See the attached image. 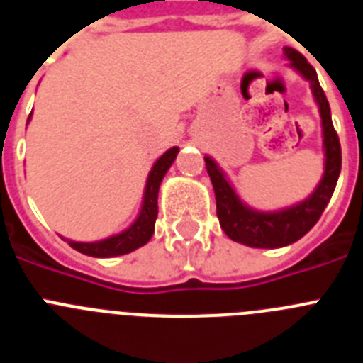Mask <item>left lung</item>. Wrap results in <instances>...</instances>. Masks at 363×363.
Wrapping results in <instances>:
<instances>
[{
	"label": "left lung",
	"instance_id": "1",
	"mask_svg": "<svg viewBox=\"0 0 363 363\" xmlns=\"http://www.w3.org/2000/svg\"><path fill=\"white\" fill-rule=\"evenodd\" d=\"M284 52L291 60V65L303 78L309 79L314 99L320 105L323 149H325V172H323V178L316 191L306 201L289 207V209L278 211V213H258L240 201L216 163L209 156L205 158V167L211 176L214 196H216V214L221 229L234 242L258 247V249H277V247L289 245V243L300 240L301 236H306L316 225V221L325 211L327 203L335 192L340 169H342V147H340L338 134L333 127L331 108H329V101L323 94V89L320 86L316 70L313 69L311 63H307L306 57L296 49L285 47Z\"/></svg>",
	"mask_w": 363,
	"mask_h": 363
}]
</instances>
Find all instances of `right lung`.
<instances>
[{
  "instance_id": "add662e5",
  "label": "right lung",
  "mask_w": 363,
  "mask_h": 363,
  "mask_svg": "<svg viewBox=\"0 0 363 363\" xmlns=\"http://www.w3.org/2000/svg\"><path fill=\"white\" fill-rule=\"evenodd\" d=\"M30 118V116H28ZM176 154H178V147L167 150L158 162L154 163L152 171H150L149 179L145 185V196H143L142 213L138 216L133 225L123 233L105 238L101 242L92 243H82L67 240L69 245L76 251L83 252L86 256H94V258H112V256L127 255V252L136 251L138 247L145 245L150 240L154 233V223H156V216H158V191L160 184H162L163 176L169 171V167L174 162Z\"/></svg>"
}]
</instances>
